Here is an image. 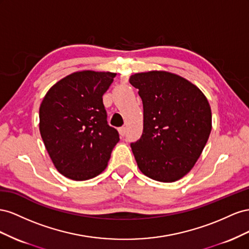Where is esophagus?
Wrapping results in <instances>:
<instances>
[{
	"label": "esophagus",
	"instance_id": "obj_1",
	"mask_svg": "<svg viewBox=\"0 0 249 249\" xmlns=\"http://www.w3.org/2000/svg\"><path fill=\"white\" fill-rule=\"evenodd\" d=\"M119 133L122 137H124L125 134H126V127H120V128H119Z\"/></svg>",
	"mask_w": 249,
	"mask_h": 249
}]
</instances>
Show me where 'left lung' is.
Instances as JSON below:
<instances>
[{"mask_svg":"<svg viewBox=\"0 0 249 249\" xmlns=\"http://www.w3.org/2000/svg\"><path fill=\"white\" fill-rule=\"evenodd\" d=\"M129 82L143 101V134L131 150L141 172L173 182L196 164L212 130L207 97L195 84L166 71L131 75Z\"/></svg>","mask_w":249,"mask_h":249,"instance_id":"obj_1","label":"left lung"}]
</instances>
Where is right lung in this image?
Wrapping results in <instances>:
<instances>
[{"label":"right lung","mask_w":249,"mask_h":249,"mask_svg":"<svg viewBox=\"0 0 249 249\" xmlns=\"http://www.w3.org/2000/svg\"><path fill=\"white\" fill-rule=\"evenodd\" d=\"M116 73L79 71L48 90L39 107V131L55 168L70 179L94 178L107 167L120 141L106 120L102 96Z\"/></svg>","instance_id":"1"}]
</instances>
